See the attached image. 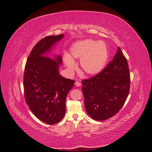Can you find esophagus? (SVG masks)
<instances>
[{"mask_svg":"<svg viewBox=\"0 0 152 152\" xmlns=\"http://www.w3.org/2000/svg\"><path fill=\"white\" fill-rule=\"evenodd\" d=\"M75 85L76 86L79 87V86H81V83H79V82H75Z\"/></svg>","mask_w":152,"mask_h":152,"instance_id":"1","label":"esophagus"}]
</instances>
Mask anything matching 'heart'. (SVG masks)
Here are the masks:
<instances>
[{
    "instance_id": "obj_1",
    "label": "heart",
    "mask_w": 152,
    "mask_h": 152,
    "mask_svg": "<svg viewBox=\"0 0 152 152\" xmlns=\"http://www.w3.org/2000/svg\"><path fill=\"white\" fill-rule=\"evenodd\" d=\"M70 54H65L63 61L70 70L75 68L73 58L80 59V66L88 76L101 73L108 61L109 52L106 44L101 40L85 39L73 44L69 48Z\"/></svg>"
}]
</instances>
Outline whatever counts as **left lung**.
Listing matches in <instances>:
<instances>
[{"label":"left lung","mask_w":152,"mask_h":152,"mask_svg":"<svg viewBox=\"0 0 152 152\" xmlns=\"http://www.w3.org/2000/svg\"><path fill=\"white\" fill-rule=\"evenodd\" d=\"M84 106L92 119L104 121L119 112L126 100L130 86L127 60L119 47L102 71L82 80Z\"/></svg>","instance_id":"obj_1"}]
</instances>
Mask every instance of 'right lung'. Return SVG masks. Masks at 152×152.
<instances>
[{
	"label": "right lung",
	"instance_id": "right-lung-1",
	"mask_svg": "<svg viewBox=\"0 0 152 152\" xmlns=\"http://www.w3.org/2000/svg\"><path fill=\"white\" fill-rule=\"evenodd\" d=\"M64 35L46 37L33 48L24 75L25 100L37 118L48 124L61 121L66 112V99L75 81L59 74L61 55L49 53Z\"/></svg>",
	"mask_w": 152,
	"mask_h": 152
}]
</instances>
